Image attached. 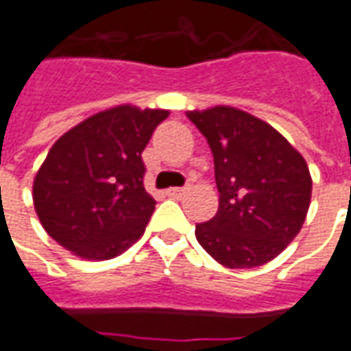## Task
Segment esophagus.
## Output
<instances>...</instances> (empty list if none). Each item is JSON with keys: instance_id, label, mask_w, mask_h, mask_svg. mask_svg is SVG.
I'll return each instance as SVG.
<instances>
[{"instance_id": "34e87169", "label": "esophagus", "mask_w": 351, "mask_h": 351, "mask_svg": "<svg viewBox=\"0 0 351 351\" xmlns=\"http://www.w3.org/2000/svg\"><path fill=\"white\" fill-rule=\"evenodd\" d=\"M185 187H171V189L166 191V195L168 197H171V199H180V197H183L185 195Z\"/></svg>"}]
</instances>
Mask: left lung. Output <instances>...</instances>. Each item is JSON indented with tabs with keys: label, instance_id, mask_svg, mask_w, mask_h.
<instances>
[{
	"label": "left lung",
	"instance_id": "1",
	"mask_svg": "<svg viewBox=\"0 0 351 351\" xmlns=\"http://www.w3.org/2000/svg\"><path fill=\"white\" fill-rule=\"evenodd\" d=\"M214 154L219 206L200 246L231 269L271 262L298 235L311 199L306 160L277 130L231 106L187 112Z\"/></svg>",
	"mask_w": 351,
	"mask_h": 351
}]
</instances>
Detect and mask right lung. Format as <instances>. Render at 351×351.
Here are the masks:
<instances>
[{
    "label": "right lung",
    "mask_w": 351,
    "mask_h": 351,
    "mask_svg": "<svg viewBox=\"0 0 351 351\" xmlns=\"http://www.w3.org/2000/svg\"><path fill=\"white\" fill-rule=\"evenodd\" d=\"M168 110L116 106L72 128L34 180L43 229L86 260H110L145 233L156 200L145 191L141 152Z\"/></svg>",
    "instance_id": "obj_1"
}]
</instances>
